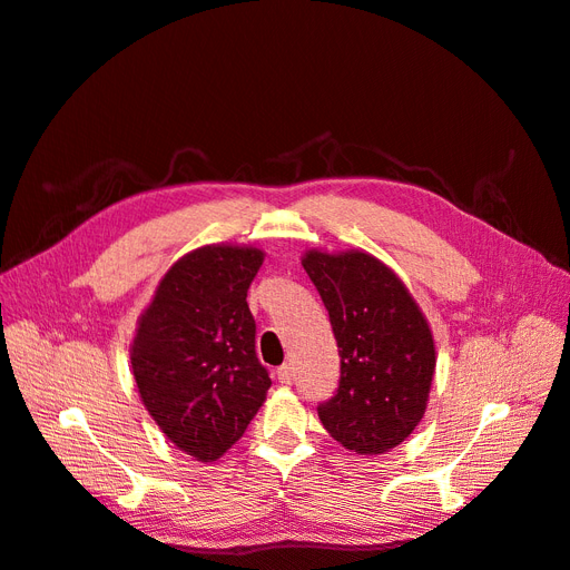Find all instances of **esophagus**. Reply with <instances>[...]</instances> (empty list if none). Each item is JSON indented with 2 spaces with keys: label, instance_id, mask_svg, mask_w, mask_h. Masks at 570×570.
Wrapping results in <instances>:
<instances>
[{
  "label": "esophagus",
  "instance_id": "obj_1",
  "mask_svg": "<svg viewBox=\"0 0 570 570\" xmlns=\"http://www.w3.org/2000/svg\"><path fill=\"white\" fill-rule=\"evenodd\" d=\"M278 381L283 383V386H292V383H295V366L283 364L278 368Z\"/></svg>",
  "mask_w": 570,
  "mask_h": 570
}]
</instances>
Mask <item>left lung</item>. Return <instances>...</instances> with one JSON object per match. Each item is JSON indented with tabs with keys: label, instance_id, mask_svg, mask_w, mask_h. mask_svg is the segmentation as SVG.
<instances>
[{
	"label": "left lung",
	"instance_id": "left-lung-1",
	"mask_svg": "<svg viewBox=\"0 0 570 570\" xmlns=\"http://www.w3.org/2000/svg\"><path fill=\"white\" fill-rule=\"evenodd\" d=\"M302 266L326 304L341 386L318 405L326 432L357 455L403 443L426 412L436 372L429 321L397 273L362 249H309Z\"/></svg>",
	"mask_w": 570,
	"mask_h": 570
}]
</instances>
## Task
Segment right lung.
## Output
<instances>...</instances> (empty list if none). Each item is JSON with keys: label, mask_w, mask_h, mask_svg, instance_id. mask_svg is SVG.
Wrapping results in <instances>:
<instances>
[{"label": "right lung", "mask_w": 570, "mask_h": 570, "mask_svg": "<svg viewBox=\"0 0 570 570\" xmlns=\"http://www.w3.org/2000/svg\"><path fill=\"white\" fill-rule=\"evenodd\" d=\"M264 256L225 242L184 254L136 323L129 360L138 397L160 432L198 463L233 449L271 389L247 304Z\"/></svg>", "instance_id": "right-lung-1"}]
</instances>
